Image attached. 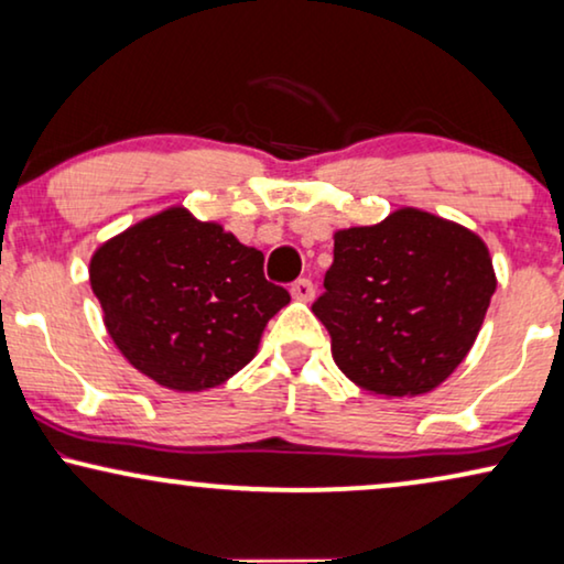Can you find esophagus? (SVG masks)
Listing matches in <instances>:
<instances>
[{"instance_id": "34e87169", "label": "esophagus", "mask_w": 564, "mask_h": 564, "mask_svg": "<svg viewBox=\"0 0 564 564\" xmlns=\"http://www.w3.org/2000/svg\"><path fill=\"white\" fill-rule=\"evenodd\" d=\"M290 292H292V297L295 300H300V303H307V300H313V295H315V288H313V282L311 280H295L292 282V288H290Z\"/></svg>"}]
</instances>
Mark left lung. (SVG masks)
<instances>
[{
  "instance_id": "8db88e82",
  "label": "left lung",
  "mask_w": 564,
  "mask_h": 564,
  "mask_svg": "<svg viewBox=\"0 0 564 564\" xmlns=\"http://www.w3.org/2000/svg\"><path fill=\"white\" fill-rule=\"evenodd\" d=\"M313 313L338 369L384 398L423 395L462 365L496 292L473 230L403 207L334 236V264Z\"/></svg>"
}]
</instances>
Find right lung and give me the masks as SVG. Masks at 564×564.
Returning a JSON list of instances; mask_svg holds the SVG:
<instances>
[{
    "mask_svg": "<svg viewBox=\"0 0 564 564\" xmlns=\"http://www.w3.org/2000/svg\"><path fill=\"white\" fill-rule=\"evenodd\" d=\"M89 282L122 357L180 392L215 388L249 365L269 318L290 303L264 276V253L184 207L99 246Z\"/></svg>",
    "mask_w": 564,
    "mask_h": 564,
    "instance_id": "right-lung-1",
    "label": "right lung"
}]
</instances>
